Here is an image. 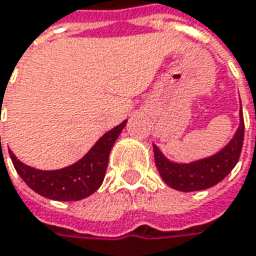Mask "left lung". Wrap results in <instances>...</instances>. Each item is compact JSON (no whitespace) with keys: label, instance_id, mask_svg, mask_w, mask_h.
I'll list each match as a JSON object with an SVG mask.
<instances>
[{"label":"left lung","instance_id":"1","mask_svg":"<svg viewBox=\"0 0 256 256\" xmlns=\"http://www.w3.org/2000/svg\"><path fill=\"white\" fill-rule=\"evenodd\" d=\"M244 138L243 114L240 111V124L230 142L216 154L192 163H174L168 160L162 151L154 146V160L163 180L178 191L206 190L226 178L237 164Z\"/></svg>","mask_w":256,"mask_h":256}]
</instances>
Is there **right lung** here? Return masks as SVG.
Wrapping results in <instances>:
<instances>
[{"mask_svg": "<svg viewBox=\"0 0 256 256\" xmlns=\"http://www.w3.org/2000/svg\"><path fill=\"white\" fill-rule=\"evenodd\" d=\"M126 123L128 120L106 132L81 160L68 168L58 170H38L26 166L10 151L13 166L20 178L25 180L26 185L42 197L59 202H74L86 198L102 185L108 168L111 148Z\"/></svg>", "mask_w": 256, "mask_h": 256, "instance_id": "right-lung-1", "label": "right lung"}]
</instances>
